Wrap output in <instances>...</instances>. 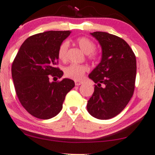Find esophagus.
Instances as JSON below:
<instances>
[{
    "label": "esophagus",
    "instance_id": "esophagus-1",
    "mask_svg": "<svg viewBox=\"0 0 155 155\" xmlns=\"http://www.w3.org/2000/svg\"><path fill=\"white\" fill-rule=\"evenodd\" d=\"M74 83H75V86H79L80 85L83 84V82H82V81H74Z\"/></svg>",
    "mask_w": 155,
    "mask_h": 155
}]
</instances>
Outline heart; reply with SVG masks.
<instances>
[{
  "instance_id": "obj_1",
  "label": "heart",
  "mask_w": 155,
  "mask_h": 155,
  "mask_svg": "<svg viewBox=\"0 0 155 155\" xmlns=\"http://www.w3.org/2000/svg\"><path fill=\"white\" fill-rule=\"evenodd\" d=\"M76 42L81 50L91 59H96L97 58V52L94 51L95 44L92 40L86 36H81L76 39ZM68 41H63L60 45L58 50V57L62 61H66L67 58V50H68ZM88 67L83 64H71L64 69V74L67 78L78 81L83 77L86 72L88 71Z\"/></svg>"
}]
</instances>
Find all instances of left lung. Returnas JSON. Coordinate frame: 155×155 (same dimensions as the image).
I'll use <instances>...</instances> for the list:
<instances>
[{"mask_svg": "<svg viewBox=\"0 0 155 155\" xmlns=\"http://www.w3.org/2000/svg\"><path fill=\"white\" fill-rule=\"evenodd\" d=\"M102 48V59L88 77L96 85L87 110L98 119L120 114L133 95L136 58L124 39L106 32L91 33Z\"/></svg>", "mask_w": 155, "mask_h": 155, "instance_id": "1", "label": "left lung"}]
</instances>
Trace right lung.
<instances>
[{
	"label": "right lung",
	"instance_id": "right-lung-1",
	"mask_svg": "<svg viewBox=\"0 0 155 155\" xmlns=\"http://www.w3.org/2000/svg\"><path fill=\"white\" fill-rule=\"evenodd\" d=\"M69 31H50L25 39L12 66V75L17 96L31 115L41 119L54 117L61 110L67 94L74 86L72 80L61 78L64 72L58 67L60 45Z\"/></svg>",
	"mask_w": 155,
	"mask_h": 155
}]
</instances>
